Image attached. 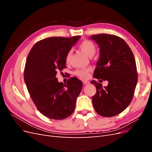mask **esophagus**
<instances>
[{"label":"esophagus","instance_id":"34e87169","mask_svg":"<svg viewBox=\"0 0 152 152\" xmlns=\"http://www.w3.org/2000/svg\"><path fill=\"white\" fill-rule=\"evenodd\" d=\"M82 82H83V84L84 85H88L90 83L89 81H88V80H83Z\"/></svg>","mask_w":152,"mask_h":152}]
</instances>
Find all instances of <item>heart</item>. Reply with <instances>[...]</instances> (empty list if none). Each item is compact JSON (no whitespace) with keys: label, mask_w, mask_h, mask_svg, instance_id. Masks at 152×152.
Wrapping results in <instances>:
<instances>
[{"label":"heart","mask_w":152,"mask_h":152,"mask_svg":"<svg viewBox=\"0 0 152 152\" xmlns=\"http://www.w3.org/2000/svg\"><path fill=\"white\" fill-rule=\"evenodd\" d=\"M79 49L82 52L85 53L87 56L89 58L93 57L96 53V46L93 42H92L90 40H84L79 45ZM72 57V52L69 51L66 56L65 60L66 63H69ZM91 71L90 68L86 69H80V70H77L75 71V75L79 76L82 79H87L89 77V72Z\"/></svg>","instance_id":"obj_1"}]
</instances>
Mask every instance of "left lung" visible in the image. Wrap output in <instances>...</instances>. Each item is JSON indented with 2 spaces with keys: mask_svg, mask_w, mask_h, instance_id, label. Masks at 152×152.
Here are the masks:
<instances>
[{
  "mask_svg": "<svg viewBox=\"0 0 152 152\" xmlns=\"http://www.w3.org/2000/svg\"><path fill=\"white\" fill-rule=\"evenodd\" d=\"M90 39L99 48L93 77L108 82L104 87L96 80L91 82L96 88L92 97L93 107L102 116L117 115L131 103L134 93L137 74L134 54L125 41L116 35L98 34Z\"/></svg>",
  "mask_w": 152,
  "mask_h": 152,
  "instance_id": "1",
  "label": "left lung"
}]
</instances>
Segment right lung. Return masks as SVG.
Segmentation results:
<instances>
[{
	"mask_svg": "<svg viewBox=\"0 0 152 152\" xmlns=\"http://www.w3.org/2000/svg\"><path fill=\"white\" fill-rule=\"evenodd\" d=\"M54 37L37 42L26 58L24 80L39 111L51 119L62 120L74 112L82 82L76 77L66 84L59 82L57 71L66 68V56L79 39Z\"/></svg>",
	"mask_w": 152,
	"mask_h": 152,
	"instance_id": "obj_1",
	"label": "right lung"
}]
</instances>
